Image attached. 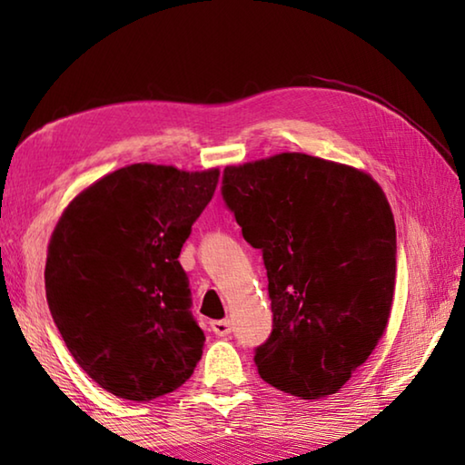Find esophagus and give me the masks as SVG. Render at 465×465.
I'll return each instance as SVG.
<instances>
[{"label": "esophagus", "instance_id": "34e87169", "mask_svg": "<svg viewBox=\"0 0 465 465\" xmlns=\"http://www.w3.org/2000/svg\"><path fill=\"white\" fill-rule=\"evenodd\" d=\"M211 328H213L215 336H219V338H227L232 334V322L230 320H217V322H213V324H211Z\"/></svg>", "mask_w": 465, "mask_h": 465}]
</instances>
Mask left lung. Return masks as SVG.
I'll return each instance as SVG.
<instances>
[{
  "label": "left lung",
  "instance_id": "1",
  "mask_svg": "<svg viewBox=\"0 0 465 465\" xmlns=\"http://www.w3.org/2000/svg\"><path fill=\"white\" fill-rule=\"evenodd\" d=\"M222 196L269 277L258 375L291 396L336 393L371 355L396 282V225L371 176L305 153L227 166Z\"/></svg>",
  "mask_w": 465,
  "mask_h": 465
}]
</instances>
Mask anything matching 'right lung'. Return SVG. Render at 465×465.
I'll return each instance as SVG.
<instances>
[{
  "label": "right lung",
  "instance_id": "add662e5",
  "mask_svg": "<svg viewBox=\"0 0 465 465\" xmlns=\"http://www.w3.org/2000/svg\"><path fill=\"white\" fill-rule=\"evenodd\" d=\"M219 170L133 163L100 178L61 215L45 287L54 326L100 388L149 402L178 390L203 355L180 250Z\"/></svg>",
  "mask_w": 465,
  "mask_h": 465
}]
</instances>
